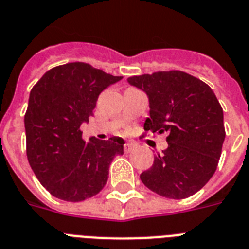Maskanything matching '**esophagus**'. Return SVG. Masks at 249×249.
<instances>
[{
  "instance_id": "1",
  "label": "esophagus",
  "mask_w": 249,
  "mask_h": 249,
  "mask_svg": "<svg viewBox=\"0 0 249 249\" xmlns=\"http://www.w3.org/2000/svg\"><path fill=\"white\" fill-rule=\"evenodd\" d=\"M134 148H135V144L134 143H125L124 144V151H125V153H130V152H133V151H134Z\"/></svg>"
}]
</instances>
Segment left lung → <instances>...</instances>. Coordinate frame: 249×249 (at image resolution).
I'll list each match as a JSON object with an SVG mask.
<instances>
[{
	"mask_svg": "<svg viewBox=\"0 0 249 249\" xmlns=\"http://www.w3.org/2000/svg\"><path fill=\"white\" fill-rule=\"evenodd\" d=\"M130 86L148 97L144 130L166 131L167 148L141 174L157 195L181 199L195 195L215 174L225 139L224 112L206 83L183 71L131 76Z\"/></svg>",
	"mask_w": 249,
	"mask_h": 249,
	"instance_id": "8db88e82",
	"label": "left lung"
}]
</instances>
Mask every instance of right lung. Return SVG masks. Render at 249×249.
I'll use <instances>...</instances> for the list:
<instances>
[{
	"label": "right lung",
	"instance_id": "obj_1",
	"mask_svg": "<svg viewBox=\"0 0 249 249\" xmlns=\"http://www.w3.org/2000/svg\"><path fill=\"white\" fill-rule=\"evenodd\" d=\"M123 76L84 62L48 70L30 90L24 125L26 156L40 184L52 196L80 202L100 193L108 167L124 153V139H83L80 125L93 116L100 93Z\"/></svg>",
	"mask_w": 249,
	"mask_h": 249
}]
</instances>
